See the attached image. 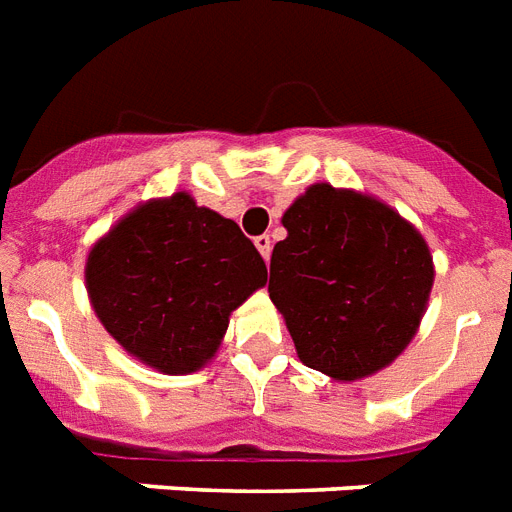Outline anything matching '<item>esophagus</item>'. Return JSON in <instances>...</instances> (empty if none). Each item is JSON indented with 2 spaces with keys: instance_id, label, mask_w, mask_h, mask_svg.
I'll return each mask as SVG.
<instances>
[{
  "instance_id": "34e87169",
  "label": "esophagus",
  "mask_w": 512,
  "mask_h": 512,
  "mask_svg": "<svg viewBox=\"0 0 512 512\" xmlns=\"http://www.w3.org/2000/svg\"><path fill=\"white\" fill-rule=\"evenodd\" d=\"M253 243H256V248H259L261 256L269 261V256H272V238H269V235H259V238L253 240Z\"/></svg>"
}]
</instances>
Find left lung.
<instances>
[{"label":"left lung","mask_w":512,"mask_h":512,"mask_svg":"<svg viewBox=\"0 0 512 512\" xmlns=\"http://www.w3.org/2000/svg\"><path fill=\"white\" fill-rule=\"evenodd\" d=\"M269 298L298 358L337 379L377 374L408 348L434 285L432 253L398 211L316 183L282 214Z\"/></svg>","instance_id":"1"}]
</instances>
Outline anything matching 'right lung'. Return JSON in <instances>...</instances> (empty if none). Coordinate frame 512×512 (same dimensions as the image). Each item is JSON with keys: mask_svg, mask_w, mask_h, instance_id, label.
<instances>
[{"mask_svg": "<svg viewBox=\"0 0 512 512\" xmlns=\"http://www.w3.org/2000/svg\"><path fill=\"white\" fill-rule=\"evenodd\" d=\"M264 285V259L240 227L183 190L135 206L86 261L99 322L162 374L204 369L232 311Z\"/></svg>", "mask_w": 512, "mask_h": 512, "instance_id": "add662e5", "label": "right lung"}]
</instances>
